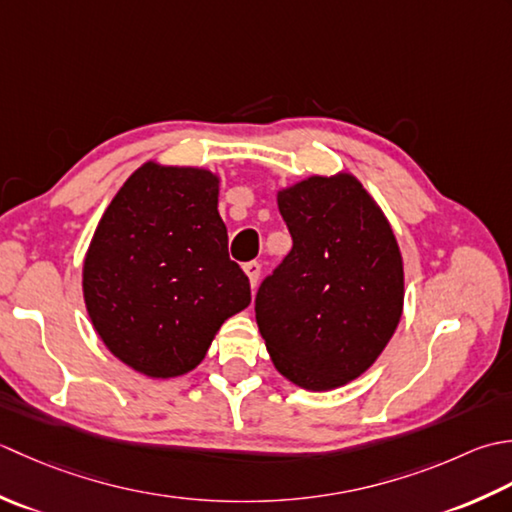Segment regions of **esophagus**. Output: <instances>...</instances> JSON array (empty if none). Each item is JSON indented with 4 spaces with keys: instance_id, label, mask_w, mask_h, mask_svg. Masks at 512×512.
Returning <instances> with one entry per match:
<instances>
[{
    "instance_id": "1",
    "label": "esophagus",
    "mask_w": 512,
    "mask_h": 512,
    "mask_svg": "<svg viewBox=\"0 0 512 512\" xmlns=\"http://www.w3.org/2000/svg\"><path fill=\"white\" fill-rule=\"evenodd\" d=\"M245 274L249 278V285H252V289L258 285V278H260V263H256V260H252V263H245Z\"/></svg>"
}]
</instances>
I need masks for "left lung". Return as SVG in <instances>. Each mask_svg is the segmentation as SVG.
Returning <instances> with one entry per match:
<instances>
[{
  "instance_id": "obj_1",
  "label": "left lung",
  "mask_w": 512,
  "mask_h": 512,
  "mask_svg": "<svg viewBox=\"0 0 512 512\" xmlns=\"http://www.w3.org/2000/svg\"><path fill=\"white\" fill-rule=\"evenodd\" d=\"M294 247L256 294L274 367L307 391L356 380L398 329L404 267L398 241L353 174L309 176L278 192Z\"/></svg>"
}]
</instances>
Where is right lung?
Wrapping results in <instances>:
<instances>
[{
	"label": "right lung",
	"mask_w": 512,
	"mask_h": 512,
	"mask_svg": "<svg viewBox=\"0 0 512 512\" xmlns=\"http://www.w3.org/2000/svg\"><path fill=\"white\" fill-rule=\"evenodd\" d=\"M83 300L103 344L130 369L176 378L198 367L223 322L252 302L227 254L218 176L143 163L95 229Z\"/></svg>",
	"instance_id": "obj_1"
}]
</instances>
